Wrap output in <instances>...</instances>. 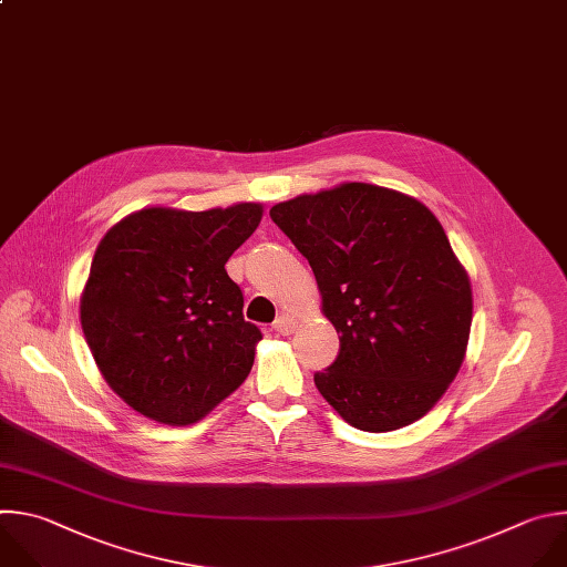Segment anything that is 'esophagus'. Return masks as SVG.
<instances>
[{
    "mask_svg": "<svg viewBox=\"0 0 567 567\" xmlns=\"http://www.w3.org/2000/svg\"><path fill=\"white\" fill-rule=\"evenodd\" d=\"M272 328L277 330V332H281V334H290L295 328H297V319L292 317V315H279L277 319H275V323H272Z\"/></svg>",
    "mask_w": 567,
    "mask_h": 567,
    "instance_id": "34e87169",
    "label": "esophagus"
}]
</instances>
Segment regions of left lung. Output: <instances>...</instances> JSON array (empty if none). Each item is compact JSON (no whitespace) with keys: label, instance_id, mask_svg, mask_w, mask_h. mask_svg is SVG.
<instances>
[{"label":"left lung","instance_id":"8db88e82","mask_svg":"<svg viewBox=\"0 0 567 567\" xmlns=\"http://www.w3.org/2000/svg\"><path fill=\"white\" fill-rule=\"evenodd\" d=\"M270 218L308 259L339 355L315 373L351 426L420 420L454 382L472 328V284L440 220L395 189L344 183L277 203Z\"/></svg>","mask_w":567,"mask_h":567}]
</instances>
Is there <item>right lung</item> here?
Instances as JSON below:
<instances>
[{"instance_id":"right-lung-1","label":"right lung","mask_w":567,"mask_h":567,"mask_svg":"<svg viewBox=\"0 0 567 567\" xmlns=\"http://www.w3.org/2000/svg\"><path fill=\"white\" fill-rule=\"evenodd\" d=\"M261 216L259 203L145 207L102 237L80 321L106 384L145 417L192 424L248 378L261 330L225 264Z\"/></svg>"}]
</instances>
